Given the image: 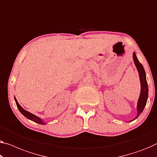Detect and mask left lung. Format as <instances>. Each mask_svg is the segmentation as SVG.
<instances>
[{
  "instance_id": "1",
  "label": "left lung",
  "mask_w": 157,
  "mask_h": 157,
  "mask_svg": "<svg viewBox=\"0 0 157 157\" xmlns=\"http://www.w3.org/2000/svg\"><path fill=\"white\" fill-rule=\"evenodd\" d=\"M132 57H133L134 63L136 64L137 71H138L140 80V84H141L140 95L138 102H137V117L133 119L135 120L140 115L142 112H143L144 108L146 105L147 100V98H148V86H147V79H146L145 71H144L143 66L141 64L140 62L138 61V59H137L136 55L135 52H133ZM133 120L131 121H132Z\"/></svg>"
}]
</instances>
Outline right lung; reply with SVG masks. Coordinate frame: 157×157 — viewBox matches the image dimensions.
<instances>
[{"instance_id":"add662e5","label":"right lung","mask_w":157,"mask_h":157,"mask_svg":"<svg viewBox=\"0 0 157 157\" xmlns=\"http://www.w3.org/2000/svg\"><path fill=\"white\" fill-rule=\"evenodd\" d=\"M14 100H15V102H16V105H17V107H18V109L20 110V112L24 116H25V117L27 118V119H30L31 121H34L36 123H37V124H42V125H44L45 124V123L44 121H43L41 119H40L39 117H36V116L31 114V113L27 112V111H26L25 109H24L22 107H21L20 105V104L18 103L17 100V99L14 98Z\"/></svg>"}]
</instances>
